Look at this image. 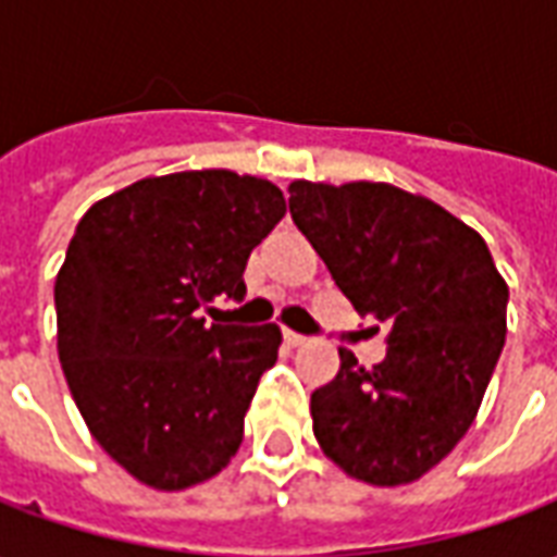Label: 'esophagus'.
<instances>
[{"label":"esophagus","mask_w":557,"mask_h":557,"mask_svg":"<svg viewBox=\"0 0 557 557\" xmlns=\"http://www.w3.org/2000/svg\"><path fill=\"white\" fill-rule=\"evenodd\" d=\"M283 337H286L289 346H304V343H307V334H298V331H289V327L283 331Z\"/></svg>","instance_id":"34e87169"}]
</instances>
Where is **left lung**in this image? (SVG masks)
<instances>
[{
  "label": "left lung",
  "instance_id": "1",
  "mask_svg": "<svg viewBox=\"0 0 557 557\" xmlns=\"http://www.w3.org/2000/svg\"><path fill=\"white\" fill-rule=\"evenodd\" d=\"M289 214L361 315L387 325L373 370L339 349L313 391V432L351 478L399 486L454 450L507 334V283L462 220L394 184L292 182Z\"/></svg>",
  "mask_w": 557,
  "mask_h": 557
}]
</instances>
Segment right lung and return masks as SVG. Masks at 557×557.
<instances>
[{"label":"right lung","mask_w":557,"mask_h":557,"mask_svg":"<svg viewBox=\"0 0 557 557\" xmlns=\"http://www.w3.org/2000/svg\"><path fill=\"white\" fill-rule=\"evenodd\" d=\"M286 214L265 178H143L83 214L55 277L59 361L95 442L154 490L214 478L274 367L277 325H208L244 301L250 250Z\"/></svg>","instance_id":"1"}]
</instances>
